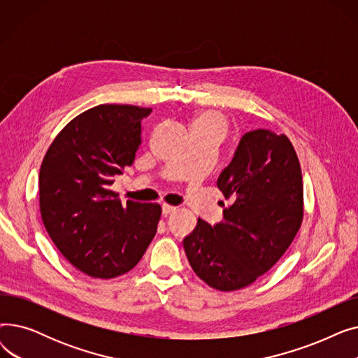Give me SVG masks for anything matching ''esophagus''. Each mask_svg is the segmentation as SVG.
I'll use <instances>...</instances> for the list:
<instances>
[{"label":"esophagus","instance_id":"34e87169","mask_svg":"<svg viewBox=\"0 0 358 358\" xmlns=\"http://www.w3.org/2000/svg\"><path fill=\"white\" fill-rule=\"evenodd\" d=\"M177 210V208L176 206H169V204H162V215L164 216H168V215H171V213H174Z\"/></svg>","mask_w":358,"mask_h":358}]
</instances>
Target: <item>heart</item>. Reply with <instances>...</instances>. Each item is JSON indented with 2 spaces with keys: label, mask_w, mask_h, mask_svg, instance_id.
<instances>
[{
  "label": "heart",
  "mask_w": 358,
  "mask_h": 358,
  "mask_svg": "<svg viewBox=\"0 0 358 358\" xmlns=\"http://www.w3.org/2000/svg\"><path fill=\"white\" fill-rule=\"evenodd\" d=\"M192 134H204L223 139L229 130V120L217 110H200L194 113L190 122Z\"/></svg>",
  "instance_id": "obj_1"
}]
</instances>
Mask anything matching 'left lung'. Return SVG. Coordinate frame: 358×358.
Masks as SVG:
<instances>
[{"instance_id":"left-lung-1","label":"left lung","mask_w":358,"mask_h":358,"mask_svg":"<svg viewBox=\"0 0 358 358\" xmlns=\"http://www.w3.org/2000/svg\"><path fill=\"white\" fill-rule=\"evenodd\" d=\"M217 187L232 204L215 227L199 217L182 245L204 283L234 292L267 273L302 224V169L290 139L267 129L247 131Z\"/></svg>"}]
</instances>
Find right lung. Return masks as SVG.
I'll list each match as a JSON object with an SVG mask.
<instances>
[{"label": "right lung", "instance_id": "1", "mask_svg": "<svg viewBox=\"0 0 358 358\" xmlns=\"http://www.w3.org/2000/svg\"><path fill=\"white\" fill-rule=\"evenodd\" d=\"M152 111L100 104L72 119L53 139L41 165L45 228L71 264L94 278H113L141 261L161 217L158 203L127 200L110 189L142 143Z\"/></svg>", "mask_w": 358, "mask_h": 358}]
</instances>
